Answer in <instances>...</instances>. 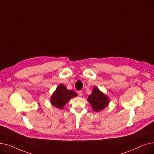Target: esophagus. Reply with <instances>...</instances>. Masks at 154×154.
Returning a JSON list of instances; mask_svg holds the SVG:
<instances>
[{
	"label": "esophagus",
	"mask_w": 154,
	"mask_h": 154,
	"mask_svg": "<svg viewBox=\"0 0 154 154\" xmlns=\"http://www.w3.org/2000/svg\"><path fill=\"white\" fill-rule=\"evenodd\" d=\"M78 94L79 96H83V91H78Z\"/></svg>",
	"instance_id": "1"
}]
</instances>
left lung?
Returning a JSON list of instances; mask_svg holds the SVG:
<instances>
[{
    "mask_svg": "<svg viewBox=\"0 0 154 154\" xmlns=\"http://www.w3.org/2000/svg\"><path fill=\"white\" fill-rule=\"evenodd\" d=\"M88 100L91 104L93 110L99 112L108 106L109 99L106 94L101 92L97 87H94L91 95L88 96Z\"/></svg>",
    "mask_w": 154,
    "mask_h": 154,
    "instance_id": "left-lung-1",
    "label": "left lung"
}]
</instances>
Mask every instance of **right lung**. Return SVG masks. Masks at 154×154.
<instances>
[{"instance_id": "obj_1", "label": "right lung", "mask_w": 154, "mask_h": 154, "mask_svg": "<svg viewBox=\"0 0 154 154\" xmlns=\"http://www.w3.org/2000/svg\"><path fill=\"white\" fill-rule=\"evenodd\" d=\"M77 94L68 90L63 85H59L51 97L50 102L51 104L59 109H63L65 104L71 98L76 97Z\"/></svg>"}]
</instances>
